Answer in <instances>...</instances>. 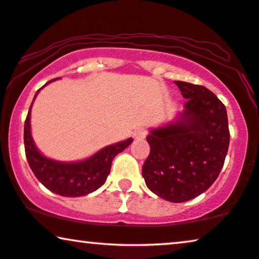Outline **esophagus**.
Here are the masks:
<instances>
[{
	"label": "esophagus",
	"instance_id": "obj_1",
	"mask_svg": "<svg viewBox=\"0 0 259 259\" xmlns=\"http://www.w3.org/2000/svg\"><path fill=\"white\" fill-rule=\"evenodd\" d=\"M146 135H147V130L144 129V127H139V129L135 130V133H134V139L143 140L146 139Z\"/></svg>",
	"mask_w": 259,
	"mask_h": 259
}]
</instances>
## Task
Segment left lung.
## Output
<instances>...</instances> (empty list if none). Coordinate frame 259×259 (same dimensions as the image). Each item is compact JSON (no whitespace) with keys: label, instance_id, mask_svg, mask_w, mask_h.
Here are the masks:
<instances>
[{"label":"left lung","instance_id":"obj_1","mask_svg":"<svg viewBox=\"0 0 259 259\" xmlns=\"http://www.w3.org/2000/svg\"><path fill=\"white\" fill-rule=\"evenodd\" d=\"M187 99L177 122L150 130L142 167L147 187L160 198L185 202L211 187L230 143L225 105L202 85L174 81Z\"/></svg>","mask_w":259,"mask_h":259}]
</instances>
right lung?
Here are the masks:
<instances>
[{
  "label": "right lung",
  "mask_w": 259,
  "mask_h": 259,
  "mask_svg": "<svg viewBox=\"0 0 259 259\" xmlns=\"http://www.w3.org/2000/svg\"><path fill=\"white\" fill-rule=\"evenodd\" d=\"M55 79H52L48 82ZM37 92L34 98L36 97ZM30 108L25 120V133H23L27 161L37 180L47 189L59 195L82 196L98 189L106 181L111 169L113 157L133 142V139H127L123 142L105 147L94 156L80 162L65 163V162L51 160L40 154L33 142L30 135Z\"/></svg>",
  "instance_id": "obj_1"
}]
</instances>
